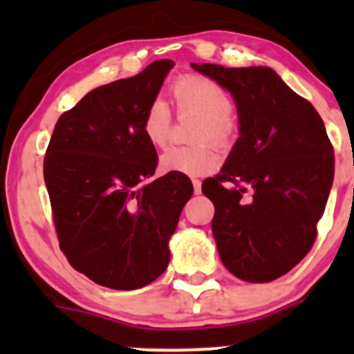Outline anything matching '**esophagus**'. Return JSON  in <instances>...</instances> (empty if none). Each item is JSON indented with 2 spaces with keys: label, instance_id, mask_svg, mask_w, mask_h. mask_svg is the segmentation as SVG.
Wrapping results in <instances>:
<instances>
[{
  "label": "esophagus",
  "instance_id": "obj_1",
  "mask_svg": "<svg viewBox=\"0 0 354 354\" xmlns=\"http://www.w3.org/2000/svg\"><path fill=\"white\" fill-rule=\"evenodd\" d=\"M192 183H194V192L198 195L200 192H202V181H200V180H192Z\"/></svg>",
  "mask_w": 354,
  "mask_h": 354
}]
</instances>
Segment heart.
<instances>
[{"instance_id":"b5f03b06","label":"heart","mask_w":354,"mask_h":354,"mask_svg":"<svg viewBox=\"0 0 354 354\" xmlns=\"http://www.w3.org/2000/svg\"><path fill=\"white\" fill-rule=\"evenodd\" d=\"M173 97L178 113H195L200 116L195 138L212 140L217 145L230 144L234 135L233 99L230 92L212 78L202 75H183L173 85ZM171 111L160 99L149 104L142 121V131L149 144L164 147L171 133ZM219 164L216 149L209 144L195 147H169L160 156V169L166 173L203 176Z\"/></svg>"}]
</instances>
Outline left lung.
I'll return each mask as SVG.
<instances>
[{
	"label": "left lung",
	"instance_id": "1",
	"mask_svg": "<svg viewBox=\"0 0 354 354\" xmlns=\"http://www.w3.org/2000/svg\"><path fill=\"white\" fill-rule=\"evenodd\" d=\"M195 70L233 95L240 138L202 192L214 203L212 233L224 267L269 283L310 252L334 180V149L322 118L267 66Z\"/></svg>",
	"mask_w": 354,
	"mask_h": 354
}]
</instances>
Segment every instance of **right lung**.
<instances>
[{"mask_svg":"<svg viewBox=\"0 0 354 354\" xmlns=\"http://www.w3.org/2000/svg\"><path fill=\"white\" fill-rule=\"evenodd\" d=\"M173 65L157 59L135 77L88 92L59 116L46 151L59 248L75 270L101 286L130 291L156 281L194 194L187 174L152 180L157 152L142 131Z\"/></svg>","mask_w":354,"mask_h":354,"instance_id":"1","label":"right lung"}]
</instances>
